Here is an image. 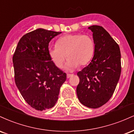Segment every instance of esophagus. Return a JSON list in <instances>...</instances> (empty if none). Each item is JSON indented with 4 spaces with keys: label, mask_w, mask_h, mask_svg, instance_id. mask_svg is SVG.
I'll return each mask as SVG.
<instances>
[{
    "label": "esophagus",
    "mask_w": 134,
    "mask_h": 134,
    "mask_svg": "<svg viewBox=\"0 0 134 134\" xmlns=\"http://www.w3.org/2000/svg\"><path fill=\"white\" fill-rule=\"evenodd\" d=\"M73 76V74H67V78H70V77H72Z\"/></svg>",
    "instance_id": "1"
}]
</instances>
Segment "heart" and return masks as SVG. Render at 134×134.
Listing matches in <instances>:
<instances>
[{
  "label": "heart",
  "instance_id": "obj_1",
  "mask_svg": "<svg viewBox=\"0 0 134 134\" xmlns=\"http://www.w3.org/2000/svg\"><path fill=\"white\" fill-rule=\"evenodd\" d=\"M94 51L93 38L81 33L63 36L57 41L56 45L48 48L50 59L58 68H62L67 57L69 60L65 68L69 70L77 68L79 65H86L93 58Z\"/></svg>",
  "mask_w": 134,
  "mask_h": 134
}]
</instances>
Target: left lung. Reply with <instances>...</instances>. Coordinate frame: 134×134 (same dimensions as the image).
<instances>
[{
    "instance_id": "left-lung-1",
    "label": "left lung",
    "mask_w": 134,
    "mask_h": 134,
    "mask_svg": "<svg viewBox=\"0 0 134 134\" xmlns=\"http://www.w3.org/2000/svg\"><path fill=\"white\" fill-rule=\"evenodd\" d=\"M93 32L95 51L91 62L77 75V95L83 105L97 108L110 100L121 74L120 47L102 26L89 27Z\"/></svg>"
}]
</instances>
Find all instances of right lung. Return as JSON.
Returning a JSON list of instances; mask_svg holds the SVG:
<instances>
[{
  "label": "right lung",
  "mask_w": 134,
  "mask_h": 134,
  "mask_svg": "<svg viewBox=\"0 0 134 134\" xmlns=\"http://www.w3.org/2000/svg\"><path fill=\"white\" fill-rule=\"evenodd\" d=\"M60 33L42 28L27 33L20 39L14 53L15 82L26 102L36 110L54 107L67 77L48 53L50 41Z\"/></svg>",
  "instance_id": "1"
}]
</instances>
